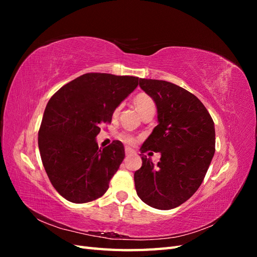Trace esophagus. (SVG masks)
<instances>
[{
	"mask_svg": "<svg viewBox=\"0 0 257 257\" xmlns=\"http://www.w3.org/2000/svg\"><path fill=\"white\" fill-rule=\"evenodd\" d=\"M132 153H133L132 149H130V148H125V155H126V157H128V155H131Z\"/></svg>",
	"mask_w": 257,
	"mask_h": 257,
	"instance_id": "34e87169",
	"label": "esophagus"
}]
</instances>
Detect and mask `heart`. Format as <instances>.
I'll return each instance as SVG.
<instances>
[{"label":"heart","mask_w":257,"mask_h":257,"mask_svg":"<svg viewBox=\"0 0 257 257\" xmlns=\"http://www.w3.org/2000/svg\"><path fill=\"white\" fill-rule=\"evenodd\" d=\"M134 104L137 108V110L139 111V113L143 115L147 114V113H154L155 112V103L153 98L150 96L146 94V93H138V94L135 96L134 98ZM120 107L121 106H118L115 108L114 110V113H118L119 110H120ZM120 138L122 139V141L124 143H126L127 145H134L136 143L135 138L133 136H131L128 134H122L120 136Z\"/></svg>","instance_id":"1"}]
</instances>
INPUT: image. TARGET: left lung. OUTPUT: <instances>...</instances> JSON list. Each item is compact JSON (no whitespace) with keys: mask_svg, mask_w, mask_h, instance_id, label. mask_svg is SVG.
<instances>
[{"mask_svg":"<svg viewBox=\"0 0 257 257\" xmlns=\"http://www.w3.org/2000/svg\"><path fill=\"white\" fill-rule=\"evenodd\" d=\"M158 109L159 124L141 148L143 165L134 174L137 195L155 209H174L203 182L215 151L211 115L191 92L157 79H139ZM161 153L154 167L146 152Z\"/></svg>","mask_w":257,"mask_h":257,"instance_id":"8db88e82","label":"left lung"}]
</instances>
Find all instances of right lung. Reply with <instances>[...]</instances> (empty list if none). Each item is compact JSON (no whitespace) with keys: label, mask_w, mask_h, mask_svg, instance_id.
<instances>
[{"label":"right lung","mask_w":257,"mask_h":257,"mask_svg":"<svg viewBox=\"0 0 257 257\" xmlns=\"http://www.w3.org/2000/svg\"><path fill=\"white\" fill-rule=\"evenodd\" d=\"M134 76L88 73L63 85L46 106L38 132L43 165L53 188L75 204L103 196L125 152L113 141L98 149L102 123L138 85Z\"/></svg>","instance_id":"add662e5"}]
</instances>
